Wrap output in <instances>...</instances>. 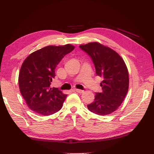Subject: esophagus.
Wrapping results in <instances>:
<instances>
[{"mask_svg":"<svg viewBox=\"0 0 154 154\" xmlns=\"http://www.w3.org/2000/svg\"><path fill=\"white\" fill-rule=\"evenodd\" d=\"M74 91H75V92H77V93H79V94H82L83 92V90H79V89H75Z\"/></svg>","mask_w":154,"mask_h":154,"instance_id":"1","label":"esophagus"}]
</instances>
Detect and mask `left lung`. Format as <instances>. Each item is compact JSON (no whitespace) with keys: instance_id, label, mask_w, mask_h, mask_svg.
<instances>
[{"instance_id":"8db88e82","label":"left lung","mask_w":154,"mask_h":154,"mask_svg":"<svg viewBox=\"0 0 154 154\" xmlns=\"http://www.w3.org/2000/svg\"><path fill=\"white\" fill-rule=\"evenodd\" d=\"M89 54L94 64L100 83L102 93H96L94 102L88 105L90 111L99 116H106L116 111L128 91L129 75L123 58L113 49L98 42L79 45Z\"/></svg>"}]
</instances>
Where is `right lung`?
Returning <instances> with one entry per match:
<instances>
[{
	"label": "right lung",
	"mask_w": 154,
	"mask_h": 154,
	"mask_svg": "<svg viewBox=\"0 0 154 154\" xmlns=\"http://www.w3.org/2000/svg\"><path fill=\"white\" fill-rule=\"evenodd\" d=\"M75 46L49 45L30 54L21 66L20 91L28 108L41 116H49L61 109L67 95L50 88L57 65Z\"/></svg>",
	"instance_id": "obj_1"
}]
</instances>
